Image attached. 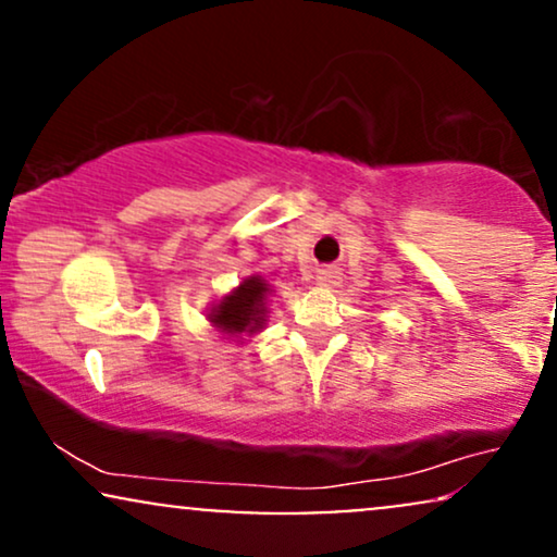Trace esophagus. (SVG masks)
<instances>
[{
  "label": "esophagus",
  "instance_id": "obj_1",
  "mask_svg": "<svg viewBox=\"0 0 557 557\" xmlns=\"http://www.w3.org/2000/svg\"><path fill=\"white\" fill-rule=\"evenodd\" d=\"M314 280H317V285H324V287L335 285L337 283V270H335V267H327V270H319Z\"/></svg>",
  "mask_w": 557,
  "mask_h": 557
}]
</instances>
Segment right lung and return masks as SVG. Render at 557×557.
Instances as JSON below:
<instances>
[{
    "instance_id": "1",
    "label": "right lung",
    "mask_w": 557,
    "mask_h": 557,
    "mask_svg": "<svg viewBox=\"0 0 557 557\" xmlns=\"http://www.w3.org/2000/svg\"><path fill=\"white\" fill-rule=\"evenodd\" d=\"M272 285L261 274H248L233 290L214 300L207 319L227 341L243 343L246 337L259 335L270 322Z\"/></svg>"
}]
</instances>
